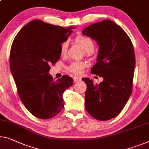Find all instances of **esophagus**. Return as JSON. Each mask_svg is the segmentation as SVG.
<instances>
[{
  "mask_svg": "<svg viewBox=\"0 0 149 149\" xmlns=\"http://www.w3.org/2000/svg\"><path fill=\"white\" fill-rule=\"evenodd\" d=\"M73 80H74V82H79L81 81V78L79 77H74Z\"/></svg>",
  "mask_w": 149,
  "mask_h": 149,
  "instance_id": "34e87169",
  "label": "esophagus"
}]
</instances>
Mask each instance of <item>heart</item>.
Returning <instances> with one entry per match:
<instances>
[{"label":"heart","instance_id":"1","mask_svg":"<svg viewBox=\"0 0 149 149\" xmlns=\"http://www.w3.org/2000/svg\"><path fill=\"white\" fill-rule=\"evenodd\" d=\"M75 42L80 45L84 51L87 52L93 51L95 48V43L91 38L83 35H79L75 38ZM68 49V42L65 41L61 45V54H65L67 53ZM85 63L83 62L74 61L72 62L68 66L67 69L69 72L75 74H80L85 67Z\"/></svg>","mask_w":149,"mask_h":149}]
</instances>
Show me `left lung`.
<instances>
[{
  "mask_svg": "<svg viewBox=\"0 0 149 149\" xmlns=\"http://www.w3.org/2000/svg\"><path fill=\"white\" fill-rule=\"evenodd\" d=\"M82 34L99 46L97 62L91 72L103 78L99 84L82 79L87 86L85 109L95 119L110 120L122 111L131 95L135 67L133 45L124 30L110 20L90 25Z\"/></svg>",
  "mask_w": 149,
  "mask_h": 149,
  "instance_id": "1",
  "label": "left lung"
}]
</instances>
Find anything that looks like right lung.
Listing matches in <instances>:
<instances>
[{
  "instance_id": "obj_1",
  "label": "right lung",
  "mask_w": 149,
  "mask_h": 149,
  "mask_svg": "<svg viewBox=\"0 0 149 149\" xmlns=\"http://www.w3.org/2000/svg\"><path fill=\"white\" fill-rule=\"evenodd\" d=\"M68 29L34 20L20 29L13 40L10 68L17 92L26 109L40 119H49L64 108L63 94L73 84L64 75L54 81L50 64L61 57V45L72 33Z\"/></svg>"
}]
</instances>
